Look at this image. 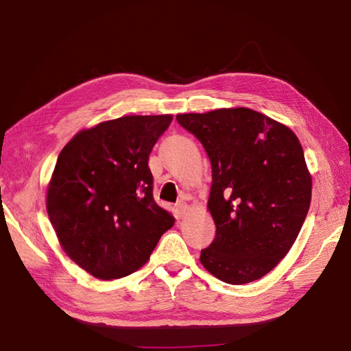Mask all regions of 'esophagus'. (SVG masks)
Wrapping results in <instances>:
<instances>
[{"label":"esophagus","mask_w":351,"mask_h":351,"mask_svg":"<svg viewBox=\"0 0 351 351\" xmlns=\"http://www.w3.org/2000/svg\"><path fill=\"white\" fill-rule=\"evenodd\" d=\"M185 211H187V204L185 202H180L176 205V213H178V217H184Z\"/></svg>","instance_id":"1"}]
</instances>
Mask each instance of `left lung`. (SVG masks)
<instances>
[{
  "label": "left lung",
  "mask_w": 351,
  "mask_h": 351,
  "mask_svg": "<svg viewBox=\"0 0 351 351\" xmlns=\"http://www.w3.org/2000/svg\"><path fill=\"white\" fill-rule=\"evenodd\" d=\"M176 121L202 143L213 169L215 238L200 263L230 285L261 279L285 258L309 211L312 180L299 138L249 108Z\"/></svg>",
  "instance_id": "8db88e82"
}]
</instances>
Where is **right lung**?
<instances>
[{"label":"right lung","instance_id":"add662e5","mask_svg":"<svg viewBox=\"0 0 351 351\" xmlns=\"http://www.w3.org/2000/svg\"><path fill=\"white\" fill-rule=\"evenodd\" d=\"M171 116H125L78 132L57 158L47 210L62 247L104 280L134 273L175 219L154 200L149 155Z\"/></svg>","mask_w":351,"mask_h":351}]
</instances>
